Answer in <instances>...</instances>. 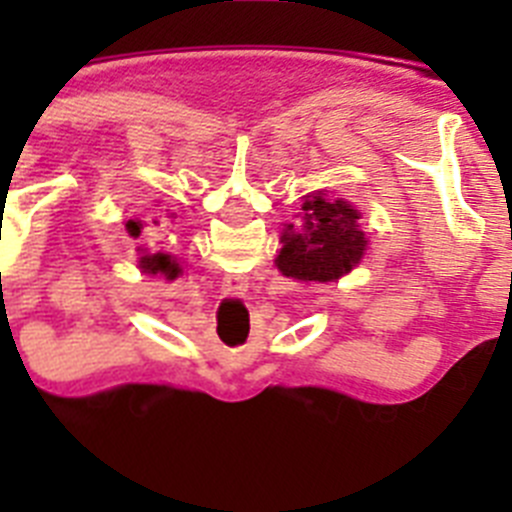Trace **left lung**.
Instances as JSON below:
<instances>
[{
    "label": "left lung",
    "instance_id": "1",
    "mask_svg": "<svg viewBox=\"0 0 512 512\" xmlns=\"http://www.w3.org/2000/svg\"><path fill=\"white\" fill-rule=\"evenodd\" d=\"M302 228L289 225L277 266L284 277L302 282H330L354 269L366 251L359 212L343 200L312 197L302 205Z\"/></svg>",
    "mask_w": 512,
    "mask_h": 512
}]
</instances>
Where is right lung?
Returning <instances> with one entry per match:
<instances>
[{
  "label": "right lung",
  "instance_id": "1",
  "mask_svg": "<svg viewBox=\"0 0 512 512\" xmlns=\"http://www.w3.org/2000/svg\"><path fill=\"white\" fill-rule=\"evenodd\" d=\"M128 230H130V235H140V225L133 223V220L128 223ZM140 266H143L146 271H151V274H158V271H161V274H166V279H174L176 274H179V264H174V261H171L166 253L143 256Z\"/></svg>",
  "mask_w": 512,
  "mask_h": 512
}]
</instances>
